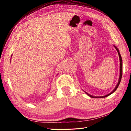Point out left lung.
I'll use <instances>...</instances> for the list:
<instances>
[{"label":"left lung","mask_w":131,"mask_h":131,"mask_svg":"<svg viewBox=\"0 0 131 131\" xmlns=\"http://www.w3.org/2000/svg\"><path fill=\"white\" fill-rule=\"evenodd\" d=\"M114 47H115V48H116L117 52H118V55H119V61H120V64H119V65H120V66H119L120 69H119V78L118 83V84H117V86L116 87V88H114V90H113V91H112V92L110 93V94H108V95H105V96H97L96 97V96H92V95L88 94H87H87L88 95V96H90V97H95V98H102V97H105L106 96H108V95H110V94H112V93H113L114 91H116V90L117 89V88H118V87L119 83H120V81H121V77H122V74H123V61H122V58H121V55H120V53H119V51L118 50V48H117L116 47V46H114Z\"/></svg>","instance_id":"8db88e82"}]
</instances>
